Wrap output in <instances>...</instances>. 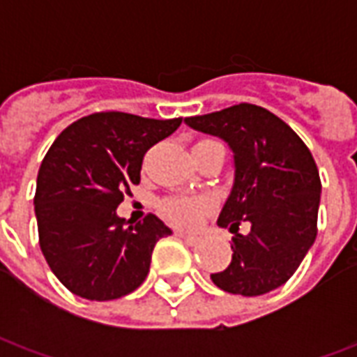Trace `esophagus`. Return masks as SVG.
<instances>
[{
  "label": "esophagus",
  "mask_w": 357,
  "mask_h": 357,
  "mask_svg": "<svg viewBox=\"0 0 357 357\" xmlns=\"http://www.w3.org/2000/svg\"><path fill=\"white\" fill-rule=\"evenodd\" d=\"M178 237L181 241H185V243H189V245H197L199 243V237L197 235H189V233H183V231H178Z\"/></svg>",
  "instance_id": "1"
}]
</instances>
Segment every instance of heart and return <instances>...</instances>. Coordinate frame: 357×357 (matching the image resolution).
Segmentation results:
<instances>
[{"label":"heart","mask_w":357,"mask_h":357,"mask_svg":"<svg viewBox=\"0 0 357 357\" xmlns=\"http://www.w3.org/2000/svg\"><path fill=\"white\" fill-rule=\"evenodd\" d=\"M201 143H208V141H201ZM208 208L210 201L204 197H176L164 201L162 204L164 216L183 227H193L199 224L202 214L208 212Z\"/></svg>","instance_id":"1"}]
</instances>
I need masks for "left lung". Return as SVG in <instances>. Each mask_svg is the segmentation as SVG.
<instances>
[{
  "label": "left lung",
  "instance_id": "obj_1",
  "mask_svg": "<svg viewBox=\"0 0 357 357\" xmlns=\"http://www.w3.org/2000/svg\"><path fill=\"white\" fill-rule=\"evenodd\" d=\"M197 132L216 135L233 151L231 193L218 218L235 233L231 264L212 273L218 289L260 296L287 283L317 235L319 172L310 149L273 112L241 102L185 118ZM247 221V236L238 224Z\"/></svg>",
  "mask_w": 357,
  "mask_h": 357
}]
</instances>
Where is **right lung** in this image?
<instances>
[{"label": "right lung", "mask_w": 357, "mask_h": 357, "mask_svg": "<svg viewBox=\"0 0 357 357\" xmlns=\"http://www.w3.org/2000/svg\"><path fill=\"white\" fill-rule=\"evenodd\" d=\"M179 124L181 118L95 112L63 130L47 151L34 197L40 248L76 296L114 300L145 281L156 241L172 229L155 214L126 222L116 208L139 183L145 153Z\"/></svg>", "instance_id": "right-lung-1"}]
</instances>
